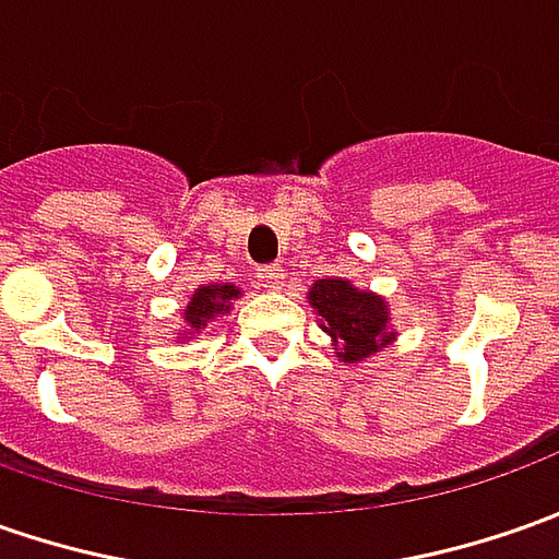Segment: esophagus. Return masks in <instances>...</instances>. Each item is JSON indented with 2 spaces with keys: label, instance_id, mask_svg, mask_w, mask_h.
<instances>
[{
  "label": "esophagus",
  "instance_id": "34e87169",
  "mask_svg": "<svg viewBox=\"0 0 559 559\" xmlns=\"http://www.w3.org/2000/svg\"><path fill=\"white\" fill-rule=\"evenodd\" d=\"M257 281H260V287L265 290H278L281 284H284V269L281 265H265L257 272Z\"/></svg>",
  "mask_w": 559,
  "mask_h": 559
}]
</instances>
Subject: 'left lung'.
I'll return each instance as SVG.
<instances>
[{"label":"left lung","mask_w":559,"mask_h":559,"mask_svg":"<svg viewBox=\"0 0 559 559\" xmlns=\"http://www.w3.org/2000/svg\"><path fill=\"white\" fill-rule=\"evenodd\" d=\"M309 302L321 316L324 334H331L343 361H365L395 340L390 309L383 297L358 290L343 278H321L309 287Z\"/></svg>","instance_id":"obj_1"}]
</instances>
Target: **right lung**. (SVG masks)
Segmentation results:
<instances>
[{
  "instance_id": "1",
  "label": "right lung",
  "mask_w": 559,
  "mask_h": 559,
  "mask_svg": "<svg viewBox=\"0 0 559 559\" xmlns=\"http://www.w3.org/2000/svg\"><path fill=\"white\" fill-rule=\"evenodd\" d=\"M241 297V290L235 284H203L198 287L188 306L182 309L185 318V334L179 340L201 334V328H206V321H213L216 316H225L231 309V299Z\"/></svg>"
}]
</instances>
